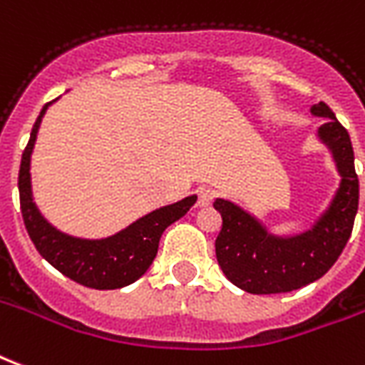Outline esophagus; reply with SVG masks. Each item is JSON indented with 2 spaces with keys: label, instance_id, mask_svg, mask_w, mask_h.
I'll list each match as a JSON object with an SVG mask.
<instances>
[{
  "label": "esophagus",
  "instance_id": "34e87169",
  "mask_svg": "<svg viewBox=\"0 0 365 365\" xmlns=\"http://www.w3.org/2000/svg\"><path fill=\"white\" fill-rule=\"evenodd\" d=\"M212 199H215V190H210V187H199L197 190V205L199 207H209L212 203Z\"/></svg>",
  "mask_w": 365,
  "mask_h": 365
}]
</instances>
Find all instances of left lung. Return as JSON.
<instances>
[{
  "label": "left lung",
  "instance_id": "left-lung-1",
  "mask_svg": "<svg viewBox=\"0 0 365 365\" xmlns=\"http://www.w3.org/2000/svg\"><path fill=\"white\" fill-rule=\"evenodd\" d=\"M312 114L325 118L317 133L331 148L342 178L333 203L312 230L298 236H272L237 205L215 201L222 217V230L215 242L218 265L226 279L245 292L282 294L315 282L341 257L354 228L360 182L350 135L325 102L313 104Z\"/></svg>",
  "mask_w": 365,
  "mask_h": 365
}]
</instances>
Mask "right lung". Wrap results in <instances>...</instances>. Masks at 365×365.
<instances>
[{"instance_id": "obj_1", "label": "right lung", "mask_w": 365, "mask_h": 365, "mask_svg": "<svg viewBox=\"0 0 365 365\" xmlns=\"http://www.w3.org/2000/svg\"><path fill=\"white\" fill-rule=\"evenodd\" d=\"M52 102H48L36 118L29 145L21 158L19 199H21L24 228L40 255L61 274H66L75 282L94 290H115L121 286L131 284L137 279H141L148 267L153 265L162 232L172 222L180 220L195 205L197 197H185L178 203L153 210L139 220H135L133 224H129L125 230L104 240H81L56 230L52 224L46 222V218L36 209L31 190L32 148L36 141L40 121Z\"/></svg>"}]
</instances>
